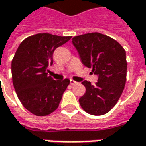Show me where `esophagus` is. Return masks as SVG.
Returning <instances> with one entry per match:
<instances>
[{
	"label": "esophagus",
	"instance_id": "obj_1",
	"mask_svg": "<svg viewBox=\"0 0 146 146\" xmlns=\"http://www.w3.org/2000/svg\"><path fill=\"white\" fill-rule=\"evenodd\" d=\"M70 84H72V85H75V84H77L78 83L76 82V81H74L73 79H70Z\"/></svg>",
	"mask_w": 146,
	"mask_h": 146
}]
</instances>
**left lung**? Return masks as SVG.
<instances>
[{
	"instance_id": "8db88e82",
	"label": "left lung",
	"mask_w": 146,
	"mask_h": 146,
	"mask_svg": "<svg viewBox=\"0 0 146 146\" xmlns=\"http://www.w3.org/2000/svg\"><path fill=\"white\" fill-rule=\"evenodd\" d=\"M73 44L84 65L92 68L99 77L94 85L86 80L82 82L86 93L79 99V104L89 114H105L116 104L125 88V50L114 39L99 33L74 36Z\"/></svg>"
}]
</instances>
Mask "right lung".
I'll list each match as a JSON object with an SVG mask.
<instances>
[{
	"mask_svg": "<svg viewBox=\"0 0 146 146\" xmlns=\"http://www.w3.org/2000/svg\"><path fill=\"white\" fill-rule=\"evenodd\" d=\"M71 39L50 33H38L21 42L11 62L14 88L22 105L36 116L55 111L70 81L54 80L48 75L53 52Z\"/></svg>",
	"mask_w": 146,
	"mask_h": 146,
	"instance_id": "add662e5",
	"label": "right lung"
}]
</instances>
